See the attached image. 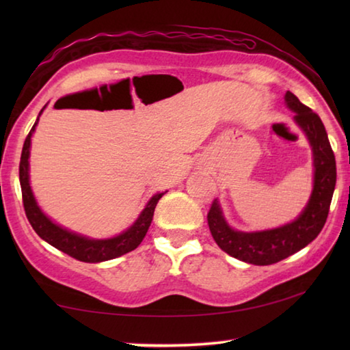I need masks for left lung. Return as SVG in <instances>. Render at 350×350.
<instances>
[{
    "label": "left lung",
    "mask_w": 350,
    "mask_h": 350,
    "mask_svg": "<svg viewBox=\"0 0 350 350\" xmlns=\"http://www.w3.org/2000/svg\"><path fill=\"white\" fill-rule=\"evenodd\" d=\"M286 103L295 112V122L307 135L313 152V189L303 213L282 227L252 233L230 227L217 199L206 216L216 244L230 256L254 265L280 262L309 245L324 227L336 183L335 156L321 118L290 91L286 92Z\"/></svg>",
    "instance_id": "1"
}]
</instances>
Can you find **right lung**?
Wrapping results in <instances>:
<instances>
[{
  "mask_svg": "<svg viewBox=\"0 0 350 350\" xmlns=\"http://www.w3.org/2000/svg\"><path fill=\"white\" fill-rule=\"evenodd\" d=\"M66 98V97H64ZM63 98L58 100L55 105L62 102ZM46 108V106H44ZM44 108L40 111L38 117ZM37 122L33 123L31 133L27 134L25 140V145H23V152H21V161H20V185H21V194H23V205H25L26 216L31 222L32 228L35 230L41 239H44L47 244L52 247L58 248V250L69 254L75 259L81 260V262H103V260H109L122 256L128 252H133L134 248H137L142 241H144L145 234L150 228L152 216H154V208L165 193H157L150 199V202L146 204L144 211L140 213L131 227H129L126 232L120 233L118 236L109 239H90L85 238V236L77 234L74 232H69V230L60 227L51 221L43 211L40 210L37 205V200L33 198V193L31 189V183H29V154H31V137L35 131V126H37Z\"/></svg>",
  "mask_w": 350,
  "mask_h": 350,
  "instance_id": "obj_1",
  "label": "right lung"
}]
</instances>
